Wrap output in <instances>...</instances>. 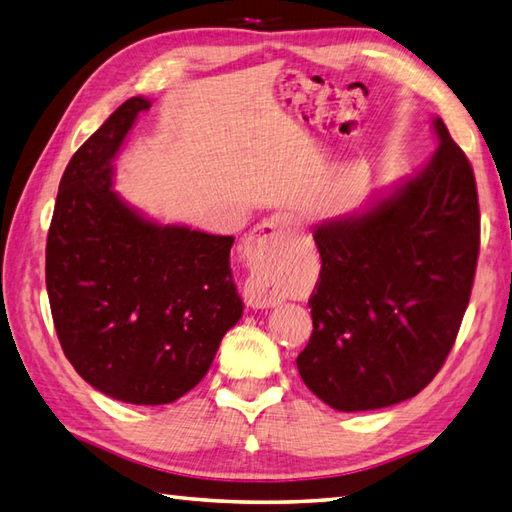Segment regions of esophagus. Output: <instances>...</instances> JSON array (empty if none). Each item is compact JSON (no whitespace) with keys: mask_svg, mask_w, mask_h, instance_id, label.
I'll return each instance as SVG.
<instances>
[{"mask_svg":"<svg viewBox=\"0 0 512 512\" xmlns=\"http://www.w3.org/2000/svg\"><path fill=\"white\" fill-rule=\"evenodd\" d=\"M298 225L300 221L294 214L280 212L254 227L247 247L249 256H252V263L256 265V271L247 278L243 289V298L249 307L267 309L276 307L280 302L278 291L274 283H271V278L267 276L265 267L274 260L278 247L283 245L289 236H294L298 232Z\"/></svg>","mask_w":512,"mask_h":512,"instance_id":"34e87169","label":"esophagus"}]
</instances>
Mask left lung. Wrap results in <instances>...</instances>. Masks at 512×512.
<instances>
[{"label": "left lung", "mask_w": 512, "mask_h": 512, "mask_svg": "<svg viewBox=\"0 0 512 512\" xmlns=\"http://www.w3.org/2000/svg\"><path fill=\"white\" fill-rule=\"evenodd\" d=\"M422 172L367 212L316 227L314 333L302 382L336 411L413 398L442 369L471 300L479 203L471 163L442 119Z\"/></svg>", "instance_id": "1"}]
</instances>
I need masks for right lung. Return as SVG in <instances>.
I'll list each match as a JSON object with an SVG mask.
<instances>
[{
  "instance_id": "obj_1",
  "label": "right lung",
  "mask_w": 512,
  "mask_h": 512,
  "mask_svg": "<svg viewBox=\"0 0 512 512\" xmlns=\"http://www.w3.org/2000/svg\"><path fill=\"white\" fill-rule=\"evenodd\" d=\"M150 101L132 97L72 156L46 243L57 336L90 387L128 404L194 389L243 316L232 236L159 225L112 190V159Z\"/></svg>"
}]
</instances>
